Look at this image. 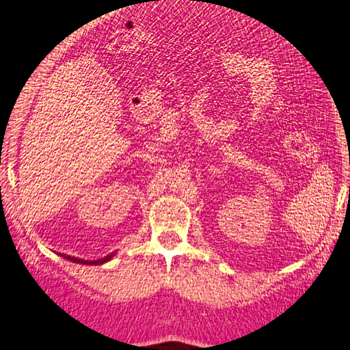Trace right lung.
<instances>
[{"label":"right lung","mask_w":350,"mask_h":350,"mask_svg":"<svg viewBox=\"0 0 350 350\" xmlns=\"http://www.w3.org/2000/svg\"><path fill=\"white\" fill-rule=\"evenodd\" d=\"M65 259H68V261H72V262H77V264H89V265H98V264H105L107 262L109 259H112L113 253H111V255H107L105 258L101 259H97V261H85V259H79V258H74V256H68V255H62Z\"/></svg>","instance_id":"right-lung-1"}]
</instances>
